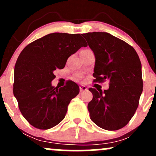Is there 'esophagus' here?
Here are the masks:
<instances>
[{"label":"esophagus","mask_w":156,"mask_h":156,"mask_svg":"<svg viewBox=\"0 0 156 156\" xmlns=\"http://www.w3.org/2000/svg\"><path fill=\"white\" fill-rule=\"evenodd\" d=\"M87 90H88V88H87V87H86V86H84V85H80V92H84V91H87Z\"/></svg>","instance_id":"1"}]
</instances>
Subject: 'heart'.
Returning <instances> with one entry per match:
<instances>
[{
    "label": "heart",
    "mask_w": 156,
    "mask_h": 156,
    "mask_svg": "<svg viewBox=\"0 0 156 156\" xmlns=\"http://www.w3.org/2000/svg\"><path fill=\"white\" fill-rule=\"evenodd\" d=\"M84 51H86V50H84ZM76 78L77 80H79L80 78H81V75L80 74H76Z\"/></svg>",
    "instance_id": "1"
}]
</instances>
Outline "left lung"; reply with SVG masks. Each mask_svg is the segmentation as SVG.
<instances>
[{
	"mask_svg": "<svg viewBox=\"0 0 156 156\" xmlns=\"http://www.w3.org/2000/svg\"><path fill=\"white\" fill-rule=\"evenodd\" d=\"M95 57L94 81L108 79L107 90L89 89L90 119L103 129L116 130L128 123L136 111L143 90L141 64L133 47L106 32L83 34Z\"/></svg>",
	"mask_w": 156,
	"mask_h": 156,
	"instance_id": "left-lung-1",
	"label": "left lung"
}]
</instances>
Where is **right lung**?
<instances>
[{
	"label": "right lung",
	"mask_w": 156,
	"mask_h": 156,
	"mask_svg": "<svg viewBox=\"0 0 156 156\" xmlns=\"http://www.w3.org/2000/svg\"><path fill=\"white\" fill-rule=\"evenodd\" d=\"M86 46L79 34L53 33L28 44L20 53L13 92L23 116L34 127L49 129L64 119L79 87L70 80L61 88L52 86L53 71L63 69L67 58Z\"/></svg>",
	"instance_id": "add662e5"
}]
</instances>
